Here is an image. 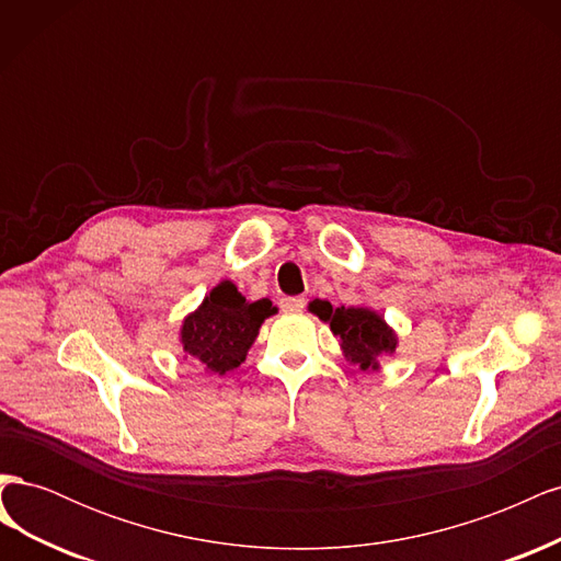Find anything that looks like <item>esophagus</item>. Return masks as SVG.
<instances>
[{"mask_svg":"<svg viewBox=\"0 0 561 561\" xmlns=\"http://www.w3.org/2000/svg\"><path fill=\"white\" fill-rule=\"evenodd\" d=\"M304 304H307L304 297H285L280 299V309L287 313H299L304 309Z\"/></svg>","mask_w":561,"mask_h":561,"instance_id":"obj_1","label":"esophagus"}]
</instances>
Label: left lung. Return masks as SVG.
<instances>
[{
	"label": "left lung",
	"mask_w": 561,
	"mask_h": 561,
	"mask_svg": "<svg viewBox=\"0 0 561 561\" xmlns=\"http://www.w3.org/2000/svg\"><path fill=\"white\" fill-rule=\"evenodd\" d=\"M309 311L328 322L332 334L342 346L344 358L358 365L363 371L381 367V358L398 348V332L388 325L386 318L365 304L358 307H332L325 299H313Z\"/></svg>",
	"instance_id": "8db88e82"
}]
</instances>
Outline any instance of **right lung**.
Segmentation results:
<instances>
[{
    "mask_svg": "<svg viewBox=\"0 0 561 561\" xmlns=\"http://www.w3.org/2000/svg\"><path fill=\"white\" fill-rule=\"evenodd\" d=\"M278 309L268 299L248 301L233 280H219L180 325L182 358L225 377L245 363L262 322Z\"/></svg>",
    "mask_w": 561,
    "mask_h": 561,
    "instance_id": "obj_1",
    "label": "right lung"
}]
</instances>
